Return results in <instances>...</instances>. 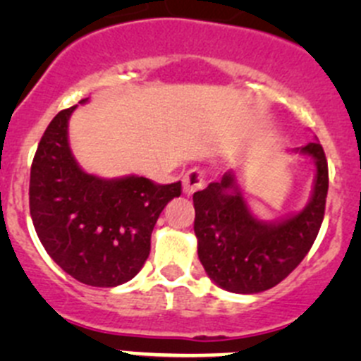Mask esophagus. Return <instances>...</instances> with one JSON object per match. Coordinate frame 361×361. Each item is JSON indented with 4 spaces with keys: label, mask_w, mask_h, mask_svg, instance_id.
<instances>
[{
    "label": "esophagus",
    "mask_w": 361,
    "mask_h": 361,
    "mask_svg": "<svg viewBox=\"0 0 361 361\" xmlns=\"http://www.w3.org/2000/svg\"><path fill=\"white\" fill-rule=\"evenodd\" d=\"M204 187V176L199 169H190L183 176V194L192 195Z\"/></svg>",
    "instance_id": "1"
}]
</instances>
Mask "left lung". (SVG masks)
I'll return each instance as SVG.
<instances>
[{
    "label": "left lung",
    "mask_w": 361,
    "mask_h": 361,
    "mask_svg": "<svg viewBox=\"0 0 361 361\" xmlns=\"http://www.w3.org/2000/svg\"><path fill=\"white\" fill-rule=\"evenodd\" d=\"M314 160L304 209L279 220L255 216L235 171L194 194L197 255L211 281L232 293H260L281 283L311 250L325 214L329 164L318 141L292 150Z\"/></svg>",
    "instance_id": "obj_1"
}]
</instances>
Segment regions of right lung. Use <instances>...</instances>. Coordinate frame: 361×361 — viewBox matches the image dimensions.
I'll return each mask as SVG.
<instances>
[{
  "label": "right lung",
  "instance_id": "add662e5",
  "mask_svg": "<svg viewBox=\"0 0 361 361\" xmlns=\"http://www.w3.org/2000/svg\"><path fill=\"white\" fill-rule=\"evenodd\" d=\"M89 99H82L85 104ZM54 116L38 145L29 180V211L43 248L66 274L89 286L130 281L150 255V238L181 181L99 178L80 167L69 148V116Z\"/></svg>",
  "mask_w": 361,
  "mask_h": 361
}]
</instances>
